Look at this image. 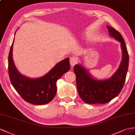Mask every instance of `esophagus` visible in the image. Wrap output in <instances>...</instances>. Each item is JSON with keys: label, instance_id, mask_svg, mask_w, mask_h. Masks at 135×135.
<instances>
[{"label": "esophagus", "instance_id": "1", "mask_svg": "<svg viewBox=\"0 0 135 135\" xmlns=\"http://www.w3.org/2000/svg\"><path fill=\"white\" fill-rule=\"evenodd\" d=\"M70 64L72 65V66H74V65H75L76 64L78 63V60L76 57H72L70 58Z\"/></svg>", "mask_w": 135, "mask_h": 135}]
</instances>
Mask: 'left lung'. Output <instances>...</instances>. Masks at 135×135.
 Wrapping results in <instances>:
<instances>
[{
	"mask_svg": "<svg viewBox=\"0 0 135 135\" xmlns=\"http://www.w3.org/2000/svg\"><path fill=\"white\" fill-rule=\"evenodd\" d=\"M109 35L120 43L122 60L118 69L111 77L105 80H98L83 65L78 64L74 67L76 78L78 94L88 104H105L116 98L122 91L128 68L129 56L123 37L117 31L107 26Z\"/></svg>",
	"mask_w": 135,
	"mask_h": 135,
	"instance_id": "obj_1",
	"label": "left lung"
}]
</instances>
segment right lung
<instances>
[{
	"label": "right lung",
	"instance_id": "add662e5",
	"mask_svg": "<svg viewBox=\"0 0 135 135\" xmlns=\"http://www.w3.org/2000/svg\"><path fill=\"white\" fill-rule=\"evenodd\" d=\"M13 41L14 39L8 55V74L13 88L27 102L36 105L50 103L56 94L57 80L70 70V59L65 58L59 62L43 76L30 78L20 74L13 63Z\"/></svg>",
	"mask_w": 135,
	"mask_h": 135
}]
</instances>
